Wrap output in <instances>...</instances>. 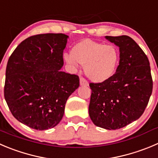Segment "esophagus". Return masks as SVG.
Returning <instances> with one entry per match:
<instances>
[{"mask_svg":"<svg viewBox=\"0 0 158 158\" xmlns=\"http://www.w3.org/2000/svg\"><path fill=\"white\" fill-rule=\"evenodd\" d=\"M80 85L81 86H88V83L84 77H80Z\"/></svg>","mask_w":158,"mask_h":158,"instance_id":"esophagus-1","label":"esophagus"}]
</instances>
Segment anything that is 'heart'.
I'll use <instances>...</instances> for the list:
<instances>
[{
    "label": "heart",
    "mask_w": 158,
    "mask_h": 158,
    "mask_svg": "<svg viewBox=\"0 0 158 158\" xmlns=\"http://www.w3.org/2000/svg\"><path fill=\"white\" fill-rule=\"evenodd\" d=\"M64 60L71 68L78 64L85 66V72L90 80L102 83L115 73L119 60L116 47L91 40H84L73 47L71 53H64Z\"/></svg>",
    "instance_id": "obj_1"
}]
</instances>
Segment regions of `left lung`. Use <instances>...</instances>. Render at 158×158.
<instances>
[{
  "label": "left lung",
  "instance_id": "8db88e82",
  "mask_svg": "<svg viewBox=\"0 0 158 158\" xmlns=\"http://www.w3.org/2000/svg\"><path fill=\"white\" fill-rule=\"evenodd\" d=\"M119 48V64L113 76L102 83H90L89 115L94 125L118 130L143 113L153 89L148 56L127 35L106 36Z\"/></svg>",
  "mask_w": 158,
  "mask_h": 158
}]
</instances>
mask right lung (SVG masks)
Here are the masks:
<instances>
[{
  "mask_svg": "<svg viewBox=\"0 0 158 158\" xmlns=\"http://www.w3.org/2000/svg\"><path fill=\"white\" fill-rule=\"evenodd\" d=\"M68 38L62 33L32 35L9 57L4 98L15 118L30 128L55 127L67 98L80 85L79 77L60 70Z\"/></svg>",
  "mask_w": 158,
  "mask_h": 158,
  "instance_id": "1",
  "label": "right lung"
}]
</instances>
